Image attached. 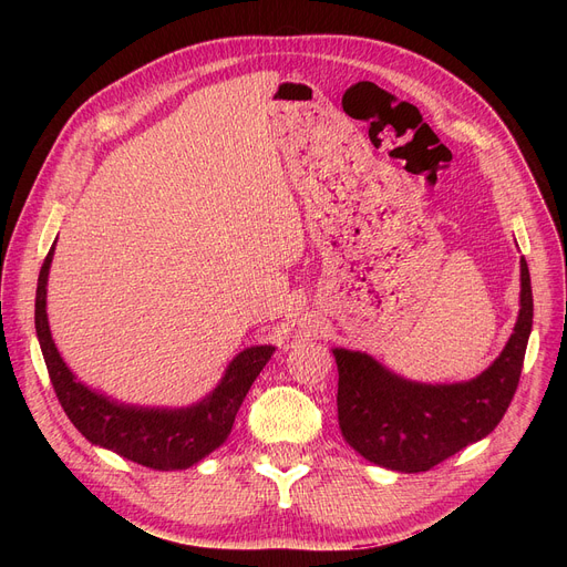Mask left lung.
Listing matches in <instances>:
<instances>
[{
	"label": "left lung",
	"mask_w": 567,
	"mask_h": 567,
	"mask_svg": "<svg viewBox=\"0 0 567 567\" xmlns=\"http://www.w3.org/2000/svg\"><path fill=\"white\" fill-rule=\"evenodd\" d=\"M519 315L496 361L468 381H411L365 351L336 347L338 423L344 441L368 462L421 473L485 439L517 391L533 326L526 259L519 261Z\"/></svg>",
	"instance_id": "8db88e82"
}]
</instances>
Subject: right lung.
I'll use <instances>...</instances> for the list:
<instances>
[{
	"instance_id": "1",
	"label": "right lung",
	"mask_w": 567,
	"mask_h": 567,
	"mask_svg": "<svg viewBox=\"0 0 567 567\" xmlns=\"http://www.w3.org/2000/svg\"><path fill=\"white\" fill-rule=\"evenodd\" d=\"M52 244L37 287V338L43 361L71 423L99 449L156 471H182L202 462L225 443L252 381L271 361L274 344H255L236 353L216 389L188 406H140L89 389L59 353L48 323V276Z\"/></svg>"
}]
</instances>
